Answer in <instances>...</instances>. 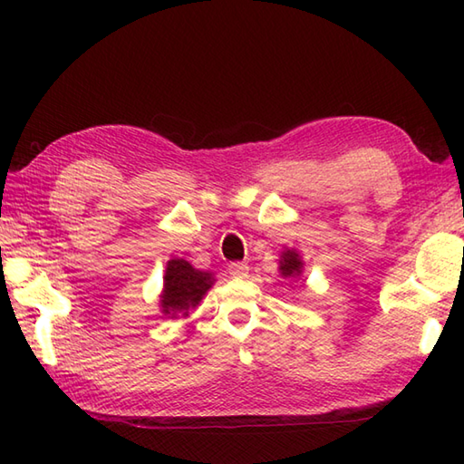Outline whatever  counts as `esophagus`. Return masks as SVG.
I'll list each match as a JSON object with an SVG mask.
<instances>
[{"label": "esophagus", "instance_id": "obj_1", "mask_svg": "<svg viewBox=\"0 0 464 464\" xmlns=\"http://www.w3.org/2000/svg\"><path fill=\"white\" fill-rule=\"evenodd\" d=\"M229 273L233 275V277H237V279H243V277H247V273H249V267H247V263H231L229 265Z\"/></svg>", "mask_w": 464, "mask_h": 464}]
</instances>
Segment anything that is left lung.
Segmentation results:
<instances>
[{
	"label": "left lung",
	"instance_id": "obj_1",
	"mask_svg": "<svg viewBox=\"0 0 464 464\" xmlns=\"http://www.w3.org/2000/svg\"><path fill=\"white\" fill-rule=\"evenodd\" d=\"M279 271H281V277H285V279L299 277V275L303 273L301 255L293 249H285L281 255V261H279Z\"/></svg>",
	"mask_w": 464,
	"mask_h": 464
}]
</instances>
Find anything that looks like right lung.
I'll list each match as a JSON object with an SVG mask.
<instances>
[{"instance_id":"obj_1","label":"right lung","mask_w":464,"mask_h":464,"mask_svg":"<svg viewBox=\"0 0 464 464\" xmlns=\"http://www.w3.org/2000/svg\"><path fill=\"white\" fill-rule=\"evenodd\" d=\"M213 283L215 279L211 273L195 269L185 259H169L163 277L161 313L171 319H177L179 314L187 317L189 309H195L199 304L203 295L211 289Z\"/></svg>"}]
</instances>
